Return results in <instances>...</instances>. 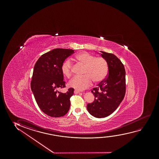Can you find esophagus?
Wrapping results in <instances>:
<instances>
[{
	"label": "esophagus",
	"mask_w": 159,
	"mask_h": 159,
	"mask_svg": "<svg viewBox=\"0 0 159 159\" xmlns=\"http://www.w3.org/2000/svg\"><path fill=\"white\" fill-rule=\"evenodd\" d=\"M80 92L79 91H78V90H76V89H75V90H74V94H75L79 93Z\"/></svg>",
	"instance_id": "esophagus-1"
}]
</instances>
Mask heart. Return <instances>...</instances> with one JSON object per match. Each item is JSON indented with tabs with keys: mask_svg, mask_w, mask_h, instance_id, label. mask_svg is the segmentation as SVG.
Here are the masks:
<instances>
[{
	"mask_svg": "<svg viewBox=\"0 0 159 159\" xmlns=\"http://www.w3.org/2000/svg\"><path fill=\"white\" fill-rule=\"evenodd\" d=\"M73 61L84 65L83 74L70 81L69 86L78 90H84L89 87L93 80L100 83L107 78L109 73V66L107 60L102 57H95L86 52H79L73 58ZM73 64L70 60H66L61 66L63 75L69 78L72 75Z\"/></svg>",
	"mask_w": 159,
	"mask_h": 159,
	"instance_id": "heart-1",
	"label": "heart"
}]
</instances>
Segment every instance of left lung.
<instances>
[{
	"label": "left lung",
	"mask_w": 159,
	"mask_h": 159,
	"mask_svg": "<svg viewBox=\"0 0 159 159\" xmlns=\"http://www.w3.org/2000/svg\"><path fill=\"white\" fill-rule=\"evenodd\" d=\"M100 52L108 63L109 74L92 90L94 101L87 105L89 113L96 118L106 117L113 113L123 100L126 91L123 64L113 54Z\"/></svg>",
	"instance_id": "obj_1"
}]
</instances>
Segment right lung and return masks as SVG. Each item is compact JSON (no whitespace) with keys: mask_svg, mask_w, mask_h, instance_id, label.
<instances>
[{"mask_svg":"<svg viewBox=\"0 0 159 159\" xmlns=\"http://www.w3.org/2000/svg\"><path fill=\"white\" fill-rule=\"evenodd\" d=\"M74 52L72 49L57 48L42 55L35 63L31 89L38 106L50 117H62L69 111L74 89L70 88L65 93L57 89L65 87L61 66Z\"/></svg>","mask_w":159,"mask_h":159,"instance_id":"1","label":"right lung"}]
</instances>
